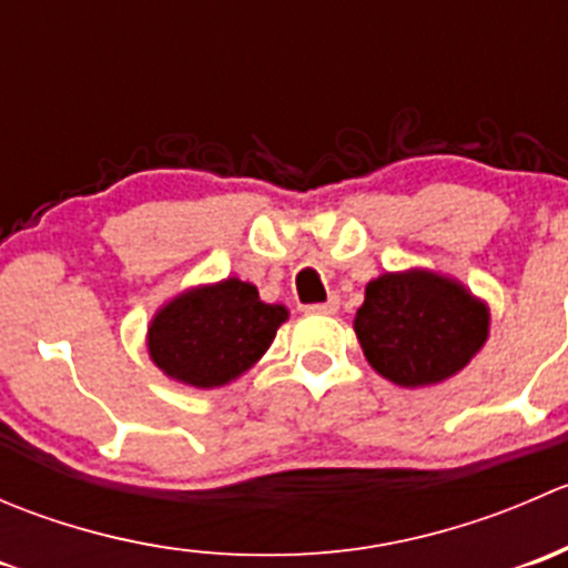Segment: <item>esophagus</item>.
<instances>
[{"instance_id":"obj_1","label":"esophagus","mask_w":568,"mask_h":568,"mask_svg":"<svg viewBox=\"0 0 568 568\" xmlns=\"http://www.w3.org/2000/svg\"><path fill=\"white\" fill-rule=\"evenodd\" d=\"M337 307H341V300H337V296H329V300L318 302V305H307L305 313H311V316H335Z\"/></svg>"}]
</instances>
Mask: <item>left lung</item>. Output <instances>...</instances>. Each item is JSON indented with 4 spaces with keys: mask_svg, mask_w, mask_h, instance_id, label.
I'll return each instance as SVG.
<instances>
[{
    "mask_svg": "<svg viewBox=\"0 0 568 568\" xmlns=\"http://www.w3.org/2000/svg\"><path fill=\"white\" fill-rule=\"evenodd\" d=\"M354 332L376 374L400 387H426L456 376L480 352L489 311L437 272H385L365 285Z\"/></svg>",
    "mask_w": 568,
    "mask_h": 568,
    "instance_id": "8db88e82",
    "label": "left lung"
}]
</instances>
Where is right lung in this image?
<instances>
[{"instance_id": "add662e5", "label": "right lung", "mask_w": 568, "mask_h": 568, "mask_svg": "<svg viewBox=\"0 0 568 568\" xmlns=\"http://www.w3.org/2000/svg\"><path fill=\"white\" fill-rule=\"evenodd\" d=\"M285 318L288 311L261 302L255 285L227 277L170 300L148 326V352L170 379L211 390L250 371Z\"/></svg>"}]
</instances>
